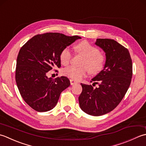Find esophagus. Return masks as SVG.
Returning a JSON list of instances; mask_svg holds the SVG:
<instances>
[{"instance_id":"34e87169","label":"esophagus","mask_w":146,"mask_h":146,"mask_svg":"<svg viewBox=\"0 0 146 146\" xmlns=\"http://www.w3.org/2000/svg\"><path fill=\"white\" fill-rule=\"evenodd\" d=\"M70 84L71 85H74V84H76L78 83V82L75 81V80H73V79H70Z\"/></svg>"}]
</instances>
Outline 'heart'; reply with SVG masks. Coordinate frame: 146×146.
I'll use <instances>...</instances> for the list:
<instances>
[{
	"label": "heart",
	"mask_w": 146,
	"mask_h": 146,
	"mask_svg": "<svg viewBox=\"0 0 146 146\" xmlns=\"http://www.w3.org/2000/svg\"><path fill=\"white\" fill-rule=\"evenodd\" d=\"M74 48L78 54L84 56L81 62L83 67H67L62 70L65 76L74 80H80L86 76L90 71L91 74H97L104 68L105 57L100 53L96 46H93L88 41H82L76 44ZM72 54L70 50L65 47L60 53V60L63 65H67L70 63Z\"/></svg>",
	"instance_id": "obj_1"
}]
</instances>
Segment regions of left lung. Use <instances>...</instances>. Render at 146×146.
Masks as SVG:
<instances>
[{
	"instance_id": "left-lung-1",
	"label": "left lung",
	"mask_w": 146,
	"mask_h": 146,
	"mask_svg": "<svg viewBox=\"0 0 146 146\" xmlns=\"http://www.w3.org/2000/svg\"><path fill=\"white\" fill-rule=\"evenodd\" d=\"M95 44L105 52V64L92 79L93 86L97 84L98 88L81 83L79 102L86 113L100 116L112 111L122 100L131 82L132 62L128 49L114 40L99 38Z\"/></svg>"
}]
</instances>
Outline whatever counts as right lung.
<instances>
[{
  "instance_id": "right-lung-1",
  "label": "right lung",
  "mask_w": 146,
  "mask_h": 146,
  "mask_svg": "<svg viewBox=\"0 0 146 146\" xmlns=\"http://www.w3.org/2000/svg\"><path fill=\"white\" fill-rule=\"evenodd\" d=\"M81 38L46 33L35 35L20 49L16 82L23 100L35 110L44 112L53 109L60 93L70 86L67 77L48 78L47 74L53 67H61L59 56L62 50Z\"/></svg>"
}]
</instances>
